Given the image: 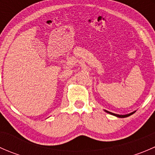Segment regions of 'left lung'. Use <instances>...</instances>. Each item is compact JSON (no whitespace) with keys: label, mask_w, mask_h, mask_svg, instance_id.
<instances>
[{"label":"left lung","mask_w":155,"mask_h":155,"mask_svg":"<svg viewBox=\"0 0 155 155\" xmlns=\"http://www.w3.org/2000/svg\"><path fill=\"white\" fill-rule=\"evenodd\" d=\"M104 111H105L106 112H107V113L110 114V115H114V116H116V117H118V118H126V117H128V116H130V115H133V114H134V112H136V111H134V112H130V113H129V114H127V115H118V114L112 113V112H109V111H107V110H105V109H104Z\"/></svg>","instance_id":"left-lung-1"}]
</instances>
